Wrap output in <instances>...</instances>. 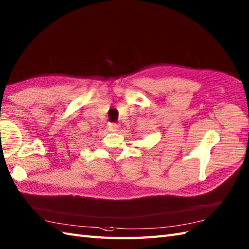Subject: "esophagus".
<instances>
[{"label":"esophagus","instance_id":"esophagus-1","mask_svg":"<svg viewBox=\"0 0 249 249\" xmlns=\"http://www.w3.org/2000/svg\"><path fill=\"white\" fill-rule=\"evenodd\" d=\"M119 125L118 124H115V123H110L108 125V129L110 130V131H117L118 129H119Z\"/></svg>","mask_w":249,"mask_h":249}]
</instances>
